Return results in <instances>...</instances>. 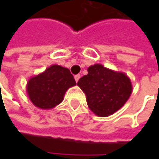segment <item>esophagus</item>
<instances>
[{
    "instance_id": "34e87169",
    "label": "esophagus",
    "mask_w": 159,
    "mask_h": 159,
    "mask_svg": "<svg viewBox=\"0 0 159 159\" xmlns=\"http://www.w3.org/2000/svg\"><path fill=\"white\" fill-rule=\"evenodd\" d=\"M80 77H81V75H75V82H76V83L78 82V80L80 79Z\"/></svg>"
}]
</instances>
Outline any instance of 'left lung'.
<instances>
[{
  "label": "left lung",
  "instance_id": "obj_1",
  "mask_svg": "<svg viewBox=\"0 0 159 159\" xmlns=\"http://www.w3.org/2000/svg\"><path fill=\"white\" fill-rule=\"evenodd\" d=\"M77 85L85 94L88 108L96 115L108 117L118 111L129 99L133 85L128 75L96 63L87 68Z\"/></svg>",
  "mask_w": 159,
  "mask_h": 159
}]
</instances>
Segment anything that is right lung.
I'll return each mask as SVG.
<instances>
[{"mask_svg":"<svg viewBox=\"0 0 159 159\" xmlns=\"http://www.w3.org/2000/svg\"><path fill=\"white\" fill-rule=\"evenodd\" d=\"M75 84L68 68L53 64L28 80L26 93L34 106L50 110L61 103L66 91Z\"/></svg>","mask_w":159,"mask_h":159,"instance_id":"add662e5","label":"right lung"}]
</instances>
